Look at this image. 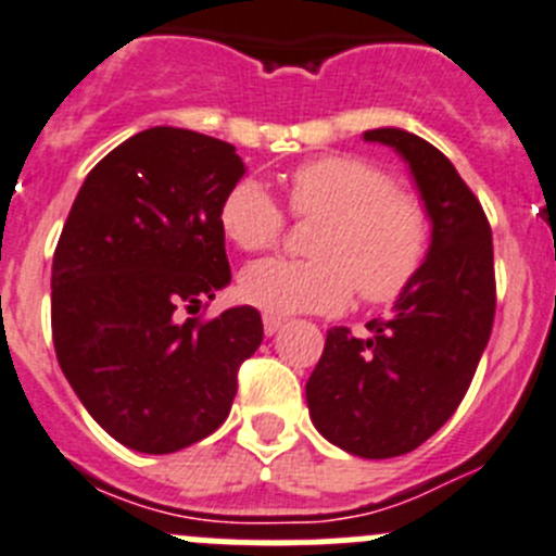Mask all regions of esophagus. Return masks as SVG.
Wrapping results in <instances>:
<instances>
[{"label": "esophagus", "instance_id": "obj_1", "mask_svg": "<svg viewBox=\"0 0 556 556\" xmlns=\"http://www.w3.org/2000/svg\"><path fill=\"white\" fill-rule=\"evenodd\" d=\"M282 324H285V320L277 318V315H263V331H266L268 337L277 334V331L282 329Z\"/></svg>", "mask_w": 556, "mask_h": 556}]
</instances>
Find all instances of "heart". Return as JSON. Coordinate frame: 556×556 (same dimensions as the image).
<instances>
[{
    "label": "heart",
    "instance_id": "obj_1",
    "mask_svg": "<svg viewBox=\"0 0 556 556\" xmlns=\"http://www.w3.org/2000/svg\"><path fill=\"white\" fill-rule=\"evenodd\" d=\"M290 207L318 216L307 261H257L238 279L241 295L271 315L340 313L354 288L365 302H392L428 252L425 207L359 155H320L288 175ZM219 230L241 252L279 238L282 211L257 180L241 178L219 202Z\"/></svg>",
    "mask_w": 556,
    "mask_h": 556
}]
</instances>
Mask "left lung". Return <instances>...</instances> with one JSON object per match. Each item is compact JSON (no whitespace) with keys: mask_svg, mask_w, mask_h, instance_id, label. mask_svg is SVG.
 Masks as SVG:
<instances>
[{"mask_svg":"<svg viewBox=\"0 0 556 556\" xmlns=\"http://www.w3.org/2000/svg\"><path fill=\"white\" fill-rule=\"evenodd\" d=\"M362 139L408 164L430 243L392 315L367 324L370 334L345 326L326 334L307 406L334 447L378 460L412 453L453 417L489 345L496 288L489 219L453 161L403 128H372Z\"/></svg>","mask_w":556,"mask_h":556,"instance_id":"left-lung-1","label":"left lung"}]
</instances>
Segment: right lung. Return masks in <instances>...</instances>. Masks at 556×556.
I'll list each match as a JSON object with an SVG mask.
<instances>
[{"mask_svg":"<svg viewBox=\"0 0 556 556\" xmlns=\"http://www.w3.org/2000/svg\"><path fill=\"white\" fill-rule=\"evenodd\" d=\"M230 142L155 126L81 184L51 266L56 362L128 450L167 455L227 419L238 367L263 342L254 307L180 320L230 285L219 202L243 178Z\"/></svg>","mask_w":556,"mask_h":556,"instance_id":"add662e5","label":"right lung"}]
</instances>
